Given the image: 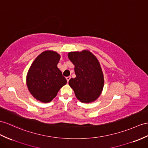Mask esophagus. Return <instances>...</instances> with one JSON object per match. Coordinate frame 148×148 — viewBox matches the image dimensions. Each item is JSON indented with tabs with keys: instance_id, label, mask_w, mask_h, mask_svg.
<instances>
[{
	"instance_id": "esophagus-1",
	"label": "esophagus",
	"mask_w": 148,
	"mask_h": 148,
	"mask_svg": "<svg viewBox=\"0 0 148 148\" xmlns=\"http://www.w3.org/2000/svg\"><path fill=\"white\" fill-rule=\"evenodd\" d=\"M71 78V77H66V80H67V82H69V80H70V79Z\"/></svg>"
}]
</instances>
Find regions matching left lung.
I'll use <instances>...</instances> for the list:
<instances>
[{
    "mask_svg": "<svg viewBox=\"0 0 148 148\" xmlns=\"http://www.w3.org/2000/svg\"><path fill=\"white\" fill-rule=\"evenodd\" d=\"M68 56L75 66L76 77L70 78L68 84L75 96L83 103L94 102L101 95L104 86V77L99 60L86 49L69 52Z\"/></svg>",
    "mask_w": 148,
    "mask_h": 148,
    "instance_id": "obj_1",
    "label": "left lung"
}]
</instances>
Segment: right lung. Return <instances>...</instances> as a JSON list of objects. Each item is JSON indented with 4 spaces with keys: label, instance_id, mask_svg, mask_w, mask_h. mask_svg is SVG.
I'll return each mask as SVG.
<instances>
[{
    "label": "right lung",
    "instance_id": "obj_1",
    "mask_svg": "<svg viewBox=\"0 0 148 148\" xmlns=\"http://www.w3.org/2000/svg\"><path fill=\"white\" fill-rule=\"evenodd\" d=\"M61 56L56 51L46 50L38 55L29 69L26 85L34 99L48 103L56 96L66 80L58 68Z\"/></svg>",
    "mask_w": 148,
    "mask_h": 148
}]
</instances>
